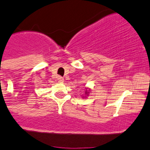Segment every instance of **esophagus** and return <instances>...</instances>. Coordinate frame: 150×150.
I'll return each instance as SVG.
<instances>
[{
	"mask_svg": "<svg viewBox=\"0 0 150 150\" xmlns=\"http://www.w3.org/2000/svg\"><path fill=\"white\" fill-rule=\"evenodd\" d=\"M58 80L59 82H64V78H62V77H61V76L58 77Z\"/></svg>",
	"mask_w": 150,
	"mask_h": 150,
	"instance_id": "1",
	"label": "esophagus"
}]
</instances>
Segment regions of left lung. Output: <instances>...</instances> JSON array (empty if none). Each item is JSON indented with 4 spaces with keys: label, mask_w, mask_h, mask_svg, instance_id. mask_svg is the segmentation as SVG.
<instances>
[{
    "label": "left lung",
    "mask_w": 150,
    "mask_h": 150,
    "mask_svg": "<svg viewBox=\"0 0 150 150\" xmlns=\"http://www.w3.org/2000/svg\"><path fill=\"white\" fill-rule=\"evenodd\" d=\"M89 90H87V89H86V92H85V93H86V96H88V94H89Z\"/></svg>",
    "instance_id": "left-lung-1"
}]
</instances>
